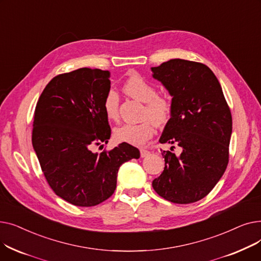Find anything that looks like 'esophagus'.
I'll return each instance as SVG.
<instances>
[{
  "label": "esophagus",
  "mask_w": 261,
  "mask_h": 261,
  "mask_svg": "<svg viewBox=\"0 0 261 261\" xmlns=\"http://www.w3.org/2000/svg\"><path fill=\"white\" fill-rule=\"evenodd\" d=\"M140 152H141V156L142 158H146L150 153L148 150H146V149H140Z\"/></svg>",
  "instance_id": "1"
}]
</instances>
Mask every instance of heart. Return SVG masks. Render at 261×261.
Masks as SVG:
<instances>
[{
  "label": "heart",
  "instance_id": "heart-1",
  "mask_svg": "<svg viewBox=\"0 0 261 261\" xmlns=\"http://www.w3.org/2000/svg\"><path fill=\"white\" fill-rule=\"evenodd\" d=\"M123 91L131 97L144 102L142 117L146 118L141 122H125L114 129V135L117 141L135 146L144 145L152 138L154 133V124L164 125L171 114V101L165 96L158 95L155 88L150 85L140 75L129 77L123 84ZM119 96L114 89H109L103 98V111L106 116L115 120L118 117Z\"/></svg>",
  "mask_w": 261,
  "mask_h": 261
}]
</instances>
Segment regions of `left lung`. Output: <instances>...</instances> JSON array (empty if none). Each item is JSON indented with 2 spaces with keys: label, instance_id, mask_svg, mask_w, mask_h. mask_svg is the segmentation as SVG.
I'll list each match as a JSON object with an SVG mask.
<instances>
[{
  "label": "left lung",
  "instance_id": "obj_1",
  "mask_svg": "<svg viewBox=\"0 0 261 261\" xmlns=\"http://www.w3.org/2000/svg\"><path fill=\"white\" fill-rule=\"evenodd\" d=\"M151 71L172 96L160 143L173 145L162 152L165 168L152 187L172 203H194L211 193L226 169L230 110L217 77L203 63L171 59ZM174 145L180 147L179 156L172 152Z\"/></svg>",
  "mask_w": 261,
  "mask_h": 261
}]
</instances>
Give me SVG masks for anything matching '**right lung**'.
I'll return each mask as SVG.
<instances>
[{
	"instance_id": "add662e5",
	"label": "right lung",
	"mask_w": 261,
	"mask_h": 261,
	"mask_svg": "<svg viewBox=\"0 0 261 261\" xmlns=\"http://www.w3.org/2000/svg\"><path fill=\"white\" fill-rule=\"evenodd\" d=\"M109 78V71L88 67L60 74L48 82L36 106L32 142L41 169L54 193L76 206H95L109 199L119 167L140 158V150L128 143L93 151L111 136L102 107L111 88Z\"/></svg>"
}]
</instances>
